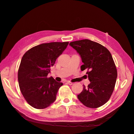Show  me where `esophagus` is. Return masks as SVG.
Listing matches in <instances>:
<instances>
[{
	"instance_id": "34e87169",
	"label": "esophagus",
	"mask_w": 134,
	"mask_h": 134,
	"mask_svg": "<svg viewBox=\"0 0 134 134\" xmlns=\"http://www.w3.org/2000/svg\"><path fill=\"white\" fill-rule=\"evenodd\" d=\"M66 83L68 84H69V85H72V83H71V82H70V81H68V82H66Z\"/></svg>"
}]
</instances>
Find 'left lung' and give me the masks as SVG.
I'll list each match as a JSON object with an SVG mask.
<instances>
[{
  "label": "left lung",
  "instance_id": "left-lung-1",
  "mask_svg": "<svg viewBox=\"0 0 134 134\" xmlns=\"http://www.w3.org/2000/svg\"><path fill=\"white\" fill-rule=\"evenodd\" d=\"M77 51L83 65L81 70L87 69L90 84L83 85L82 92L78 95L85 106L96 108L103 106L110 98L114 90L117 71L110 52L102 44L85 39L70 42Z\"/></svg>",
  "mask_w": 134,
  "mask_h": 134
}]
</instances>
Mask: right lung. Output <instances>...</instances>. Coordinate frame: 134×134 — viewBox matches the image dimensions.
Masks as SVG:
<instances>
[{"instance_id":"add662e5","label":"right lung","mask_w":134,"mask_h":134,"mask_svg":"<svg viewBox=\"0 0 134 134\" xmlns=\"http://www.w3.org/2000/svg\"><path fill=\"white\" fill-rule=\"evenodd\" d=\"M68 44L69 42L42 43L23 55L18 71L19 86L27 102L34 108H47L55 100L63 84L47 75Z\"/></svg>"}]
</instances>
